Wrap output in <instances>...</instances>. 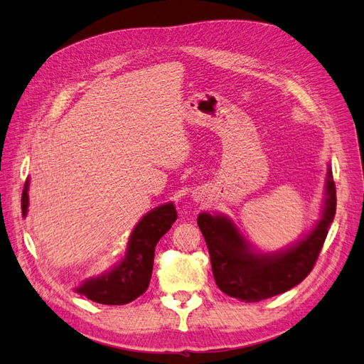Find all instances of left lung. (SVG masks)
Here are the masks:
<instances>
[{
    "label": "left lung",
    "mask_w": 364,
    "mask_h": 364,
    "mask_svg": "<svg viewBox=\"0 0 364 364\" xmlns=\"http://www.w3.org/2000/svg\"><path fill=\"white\" fill-rule=\"evenodd\" d=\"M325 206L321 222L299 243L278 253L253 252L232 220L202 213L197 217L211 257L217 287L245 302H259L301 284L317 261L328 228L336 215V183L328 168Z\"/></svg>",
    "instance_id": "1"
}]
</instances>
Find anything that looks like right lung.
<instances>
[{"instance_id":"right-lung-1","label":"right lung","mask_w":364,"mask_h":364,"mask_svg":"<svg viewBox=\"0 0 364 364\" xmlns=\"http://www.w3.org/2000/svg\"><path fill=\"white\" fill-rule=\"evenodd\" d=\"M28 179L26 181L21 199L23 215L28 208ZM178 218L173 203L158 206L139 220L132 232L124 259L111 272L102 277L85 281L75 291L98 304L124 305L135 301L150 284L155 247L161 237L167 232Z\"/></svg>"}]
</instances>
